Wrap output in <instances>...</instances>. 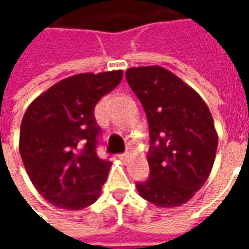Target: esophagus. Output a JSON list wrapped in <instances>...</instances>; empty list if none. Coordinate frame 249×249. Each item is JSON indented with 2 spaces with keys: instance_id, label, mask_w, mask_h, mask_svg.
I'll use <instances>...</instances> for the list:
<instances>
[{
  "instance_id": "34e87169",
  "label": "esophagus",
  "mask_w": 249,
  "mask_h": 249,
  "mask_svg": "<svg viewBox=\"0 0 249 249\" xmlns=\"http://www.w3.org/2000/svg\"><path fill=\"white\" fill-rule=\"evenodd\" d=\"M130 155H132V151L129 149V151H126L125 153H121V155H119L120 160H123V161H126V160H128V159L130 157Z\"/></svg>"
}]
</instances>
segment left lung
Wrapping results in <instances>:
<instances>
[{"mask_svg":"<svg viewBox=\"0 0 249 249\" xmlns=\"http://www.w3.org/2000/svg\"><path fill=\"white\" fill-rule=\"evenodd\" d=\"M125 77L151 135V175L136 184L137 192L159 208L180 207L211 175L219 142L213 117L201 96L162 66L129 68Z\"/></svg>","mask_w":249,"mask_h":249,"instance_id":"left-lung-1","label":"left lung"}]
</instances>
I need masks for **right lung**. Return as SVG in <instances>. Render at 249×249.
<instances>
[{
  "mask_svg": "<svg viewBox=\"0 0 249 249\" xmlns=\"http://www.w3.org/2000/svg\"><path fill=\"white\" fill-rule=\"evenodd\" d=\"M123 80V71L78 73L36 97L19 130V155L46 201L80 211L97 201L110 161L97 156L94 107Z\"/></svg>",
  "mask_w": 249,
  "mask_h": 249,
  "instance_id": "right-lung-1",
  "label": "right lung"
}]
</instances>
